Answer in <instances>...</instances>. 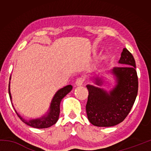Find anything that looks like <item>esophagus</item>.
<instances>
[{
    "mask_svg": "<svg viewBox=\"0 0 151 151\" xmlns=\"http://www.w3.org/2000/svg\"><path fill=\"white\" fill-rule=\"evenodd\" d=\"M83 83H84V78H78L76 79V81L75 82V85L76 86H81V85H83Z\"/></svg>",
    "mask_w": 151,
    "mask_h": 151,
    "instance_id": "34e87169",
    "label": "esophagus"
}]
</instances>
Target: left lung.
I'll return each mask as SVG.
<instances>
[{"label": "left lung", "instance_id": "obj_1", "mask_svg": "<svg viewBox=\"0 0 151 151\" xmlns=\"http://www.w3.org/2000/svg\"><path fill=\"white\" fill-rule=\"evenodd\" d=\"M119 63L123 66L109 71L116 78V85L109 93L93 85H86L88 91L86 111L88 121L96 127H112L121 123L127 116L138 93V76L133 56L124 48ZM98 86L103 84L101 78H94Z\"/></svg>", "mask_w": 151, "mask_h": 151}]
</instances>
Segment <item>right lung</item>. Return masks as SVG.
Masks as SVG:
<instances>
[{
	"label": "right lung",
	"mask_w": 151,
	"mask_h": 151,
	"mask_svg": "<svg viewBox=\"0 0 151 151\" xmlns=\"http://www.w3.org/2000/svg\"><path fill=\"white\" fill-rule=\"evenodd\" d=\"M11 80V77H10ZM73 86L71 85H67L60 88L58 90L53 97L52 101H51L49 111L46 115L43 116L40 118H38L36 119H31L29 121L24 119L20 115L19 113H17L16 110L14 109L18 116L19 117L20 119H21L22 122H24L25 124L29 125L30 127L37 128V129H45V128H48L53 124H55L58 120L60 113V104L61 100L65 97L68 93H70L72 90ZM9 93L11 101H12V97L11 91H10V82L9 85Z\"/></svg>",
	"instance_id": "right-lung-1"
}]
</instances>
